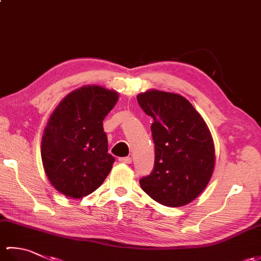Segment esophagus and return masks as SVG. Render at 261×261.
<instances>
[{
  "mask_svg": "<svg viewBox=\"0 0 261 261\" xmlns=\"http://www.w3.org/2000/svg\"><path fill=\"white\" fill-rule=\"evenodd\" d=\"M119 162L123 164H131L132 159L130 157H122V158H119Z\"/></svg>",
  "mask_w": 261,
  "mask_h": 261,
  "instance_id": "obj_1",
  "label": "esophagus"
}]
</instances>
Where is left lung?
I'll return each mask as SVG.
<instances>
[{
	"mask_svg": "<svg viewBox=\"0 0 261 261\" xmlns=\"http://www.w3.org/2000/svg\"><path fill=\"white\" fill-rule=\"evenodd\" d=\"M138 103L151 124L154 166L140 186L165 206L191 203L207 186L215 165V150L207 124L179 94L149 90L138 94Z\"/></svg>",
	"mask_w": 261,
	"mask_h": 261,
	"instance_id": "obj_1",
	"label": "left lung"
}]
</instances>
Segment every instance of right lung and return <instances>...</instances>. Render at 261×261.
Segmentation results:
<instances>
[{"label":"right lung","instance_id":"1","mask_svg":"<svg viewBox=\"0 0 261 261\" xmlns=\"http://www.w3.org/2000/svg\"><path fill=\"white\" fill-rule=\"evenodd\" d=\"M119 93L87 85L69 93L43 130L41 159L50 184L63 195L83 198L103 184L115 162L108 152L103 120Z\"/></svg>","mask_w":261,"mask_h":261}]
</instances>
